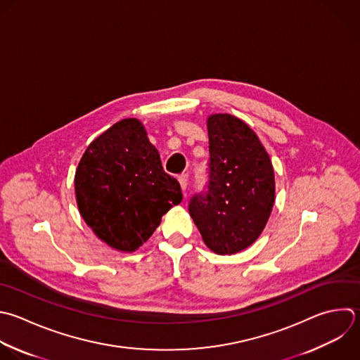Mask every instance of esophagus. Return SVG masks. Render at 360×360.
<instances>
[{"label": "esophagus", "instance_id": "esophagus-1", "mask_svg": "<svg viewBox=\"0 0 360 360\" xmlns=\"http://www.w3.org/2000/svg\"><path fill=\"white\" fill-rule=\"evenodd\" d=\"M179 183H180V186H181V190L186 191V190H187V186H188V177H187V174H180V176H179Z\"/></svg>", "mask_w": 360, "mask_h": 360}]
</instances>
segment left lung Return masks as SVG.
<instances>
[{
  "label": "left lung",
  "mask_w": 360,
  "mask_h": 360,
  "mask_svg": "<svg viewBox=\"0 0 360 360\" xmlns=\"http://www.w3.org/2000/svg\"><path fill=\"white\" fill-rule=\"evenodd\" d=\"M207 129L208 186L190 200L188 212L212 252L233 255L250 246L267 224L274 172L259 138L239 118L210 115Z\"/></svg>",
  "instance_id": "1"
}]
</instances>
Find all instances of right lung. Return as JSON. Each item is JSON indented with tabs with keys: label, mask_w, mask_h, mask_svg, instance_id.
I'll return each instance as SVG.
<instances>
[{
	"label": "right lung",
	"mask_w": 360,
	"mask_h": 360,
	"mask_svg": "<svg viewBox=\"0 0 360 360\" xmlns=\"http://www.w3.org/2000/svg\"><path fill=\"white\" fill-rule=\"evenodd\" d=\"M79 211L107 245L134 252L181 202L179 181L167 174L141 121L127 118L94 139L75 177Z\"/></svg>",
	"instance_id": "obj_1"
}]
</instances>
